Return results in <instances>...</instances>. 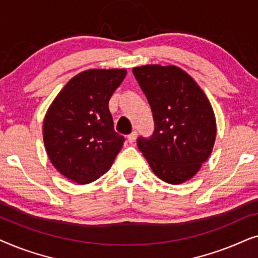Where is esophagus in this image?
<instances>
[{
  "instance_id": "esophagus-1",
  "label": "esophagus",
  "mask_w": 258,
  "mask_h": 258,
  "mask_svg": "<svg viewBox=\"0 0 258 258\" xmlns=\"http://www.w3.org/2000/svg\"><path fill=\"white\" fill-rule=\"evenodd\" d=\"M136 137H137V133L136 132H133L132 134H129L126 139H128V142L129 143H134L136 141Z\"/></svg>"
}]
</instances>
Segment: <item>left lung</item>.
Masks as SVG:
<instances>
[{"label": "left lung", "mask_w": 258, "mask_h": 258, "mask_svg": "<svg viewBox=\"0 0 258 258\" xmlns=\"http://www.w3.org/2000/svg\"><path fill=\"white\" fill-rule=\"evenodd\" d=\"M133 74L153 111L154 133L137 147L162 181L179 184L200 170L213 150L216 122L202 89L175 66L137 67Z\"/></svg>", "instance_id": "obj_1"}]
</instances>
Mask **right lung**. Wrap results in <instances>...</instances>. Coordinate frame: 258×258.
<instances>
[{"mask_svg": "<svg viewBox=\"0 0 258 258\" xmlns=\"http://www.w3.org/2000/svg\"><path fill=\"white\" fill-rule=\"evenodd\" d=\"M124 69H94L66 84L48 109L43 141L51 163L67 178L86 184L111 167L124 137L114 129L109 100Z\"/></svg>", "mask_w": 258, "mask_h": 258, "instance_id": "right-lung-1", "label": "right lung"}]
</instances>
